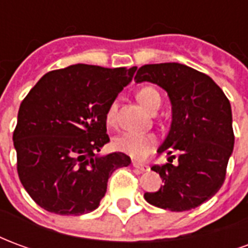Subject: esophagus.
I'll list each match as a JSON object with an SVG mask.
<instances>
[{
    "instance_id": "34e87169",
    "label": "esophagus",
    "mask_w": 248,
    "mask_h": 248,
    "mask_svg": "<svg viewBox=\"0 0 248 248\" xmlns=\"http://www.w3.org/2000/svg\"><path fill=\"white\" fill-rule=\"evenodd\" d=\"M133 166H134L135 169L140 170V171H149V170H150V166H149V165L140 163V162H133Z\"/></svg>"
}]
</instances>
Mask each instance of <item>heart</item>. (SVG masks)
Wrapping results in <instances>:
<instances>
[{"mask_svg":"<svg viewBox=\"0 0 248 248\" xmlns=\"http://www.w3.org/2000/svg\"><path fill=\"white\" fill-rule=\"evenodd\" d=\"M137 99L149 111L154 110L156 106L161 105V94L151 86L140 89L137 93ZM115 119H117V103L113 102L108 108L106 121L108 124H114ZM155 145V135L147 134V133H137V131H126L114 140V146L117 147V150L122 151L133 158H138V159L149 155L151 151L154 150Z\"/></svg>","mask_w":248,"mask_h":248,"instance_id":"b5f03b06","label":"heart"}]
</instances>
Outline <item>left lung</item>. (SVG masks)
Masks as SVG:
<instances>
[{
  "label": "left lung",
  "mask_w": 248,
  "mask_h": 248,
  "mask_svg": "<svg viewBox=\"0 0 248 248\" xmlns=\"http://www.w3.org/2000/svg\"><path fill=\"white\" fill-rule=\"evenodd\" d=\"M134 81L162 87L171 103V124L156 150L167 163L153 166L163 186L145 192V199L169 211H187L213 198L222 187L232 149L231 105L222 89L206 74L182 63H154L137 70ZM178 154V163L172 165Z\"/></svg>",
  "instance_id": "8db88e82"
}]
</instances>
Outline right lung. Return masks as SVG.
I'll return each mask as SVG.
<instances>
[{"mask_svg":"<svg viewBox=\"0 0 248 248\" xmlns=\"http://www.w3.org/2000/svg\"><path fill=\"white\" fill-rule=\"evenodd\" d=\"M134 73L77 63L46 73L25 97L13 133L17 171L40 207L58 215L92 213L111 174L131 163L124 153H98L110 142L108 106Z\"/></svg>","mask_w":248,"mask_h":248,"instance_id":"right-lung-1","label":"right lung"}]
</instances>
